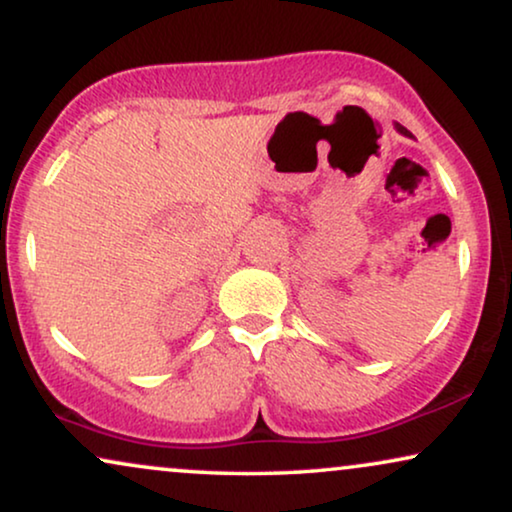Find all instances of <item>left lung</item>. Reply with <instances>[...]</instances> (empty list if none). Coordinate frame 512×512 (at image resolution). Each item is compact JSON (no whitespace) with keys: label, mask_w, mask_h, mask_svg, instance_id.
Here are the masks:
<instances>
[{"label":"left lung","mask_w":512,"mask_h":512,"mask_svg":"<svg viewBox=\"0 0 512 512\" xmlns=\"http://www.w3.org/2000/svg\"><path fill=\"white\" fill-rule=\"evenodd\" d=\"M396 130H398V132H403V135H408V137H410V132H408V130H405V128H403V125H396Z\"/></svg>","instance_id":"obj_1"}]
</instances>
